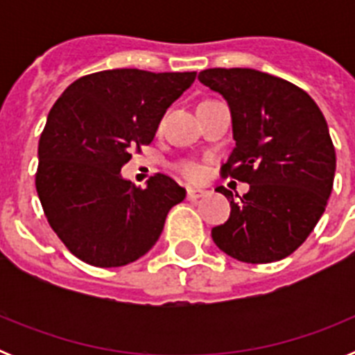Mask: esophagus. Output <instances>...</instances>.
Segmentation results:
<instances>
[{
	"instance_id": "34e87169",
	"label": "esophagus",
	"mask_w": 355,
	"mask_h": 355,
	"mask_svg": "<svg viewBox=\"0 0 355 355\" xmlns=\"http://www.w3.org/2000/svg\"><path fill=\"white\" fill-rule=\"evenodd\" d=\"M205 190H197V188H188L187 190V199L188 200H197L200 197H205Z\"/></svg>"
}]
</instances>
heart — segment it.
Wrapping results in <instances>:
<instances>
[{"instance_id":"obj_1","label":"heart","mask_w":355,"mask_h":355,"mask_svg":"<svg viewBox=\"0 0 355 355\" xmlns=\"http://www.w3.org/2000/svg\"><path fill=\"white\" fill-rule=\"evenodd\" d=\"M178 171H180V174L188 181H197L200 175H202V168H200L199 163L196 162H183L180 167H178Z\"/></svg>"}]
</instances>
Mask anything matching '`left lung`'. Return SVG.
<instances>
[{"mask_svg":"<svg viewBox=\"0 0 355 355\" xmlns=\"http://www.w3.org/2000/svg\"><path fill=\"white\" fill-rule=\"evenodd\" d=\"M199 81L231 108L236 147L222 175L250 184L240 200L216 188L231 215L211 229L213 241L243 263L286 258L315 229L332 192L336 153L324 114L297 85L256 69H206Z\"/></svg>","mask_w":355,"mask_h":355,"instance_id":"obj_1","label":"left lung"}]
</instances>
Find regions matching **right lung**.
Listing matches in <instances>:
<instances>
[{
    "label": "right lung",
    "instance_id": "add662e5",
    "mask_svg": "<svg viewBox=\"0 0 355 355\" xmlns=\"http://www.w3.org/2000/svg\"><path fill=\"white\" fill-rule=\"evenodd\" d=\"M197 72L112 69L71 83L39 140L35 187L46 218L81 261L124 266L153 249L187 190L165 174L146 188L121 175L131 153L149 146L168 106Z\"/></svg>",
    "mask_w": 355,
    "mask_h": 355
}]
</instances>
